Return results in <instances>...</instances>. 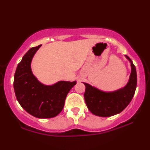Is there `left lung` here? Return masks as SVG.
I'll return each instance as SVG.
<instances>
[{
    "mask_svg": "<svg viewBox=\"0 0 150 150\" xmlns=\"http://www.w3.org/2000/svg\"><path fill=\"white\" fill-rule=\"evenodd\" d=\"M130 63L131 73L124 87L113 91H104L83 82L85 85L84 98L88 110L94 115L109 117L120 113L131 102L137 85L136 69L132 61L125 55Z\"/></svg>",
    "mask_w": 150,
    "mask_h": 150,
    "instance_id": "8db88e82",
    "label": "left lung"
}]
</instances>
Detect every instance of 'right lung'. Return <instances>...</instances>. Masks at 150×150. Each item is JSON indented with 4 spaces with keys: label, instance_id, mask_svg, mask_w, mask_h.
<instances>
[{
    "label": "right lung",
    "instance_id": "add662e5",
    "mask_svg": "<svg viewBox=\"0 0 150 150\" xmlns=\"http://www.w3.org/2000/svg\"><path fill=\"white\" fill-rule=\"evenodd\" d=\"M41 46L30 48L18 64L14 88L17 100L28 113L38 118H50L62 111L66 96L77 81H59L50 85L40 82L33 74L31 63Z\"/></svg>",
    "mask_w": 150,
    "mask_h": 150
}]
</instances>
